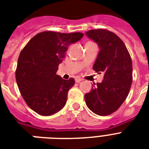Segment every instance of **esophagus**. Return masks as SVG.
<instances>
[{"instance_id":"esophagus-1","label":"esophagus","mask_w":149,"mask_h":149,"mask_svg":"<svg viewBox=\"0 0 149 149\" xmlns=\"http://www.w3.org/2000/svg\"><path fill=\"white\" fill-rule=\"evenodd\" d=\"M75 81H76V83H79V82L82 81V79L81 78H79V77H76L75 78Z\"/></svg>"}]
</instances>
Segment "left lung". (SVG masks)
<instances>
[{
  "mask_svg": "<svg viewBox=\"0 0 149 149\" xmlns=\"http://www.w3.org/2000/svg\"><path fill=\"white\" fill-rule=\"evenodd\" d=\"M86 35L97 43L100 49L93 70L104 75L103 81L85 94V101L96 114L109 115L121 106L129 93L132 83V58L125 43L112 31L93 29Z\"/></svg>",
  "mask_w": 149,
  "mask_h": 149,
  "instance_id": "obj_1",
  "label": "left lung"
}]
</instances>
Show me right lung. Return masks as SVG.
Wrapping results in <instances>:
<instances>
[{"label": "right lung", "instance_id": "right-lung-1", "mask_svg": "<svg viewBox=\"0 0 149 149\" xmlns=\"http://www.w3.org/2000/svg\"><path fill=\"white\" fill-rule=\"evenodd\" d=\"M83 36L81 32L42 31L20 52L15 71L17 86L27 105L38 114L52 115L65 106L75 80L62 79L56 72L68 46Z\"/></svg>", "mask_w": 149, "mask_h": 149}]
</instances>
